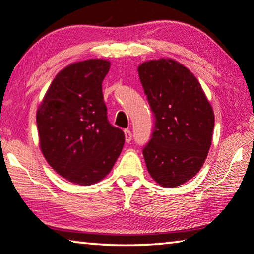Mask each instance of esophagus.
<instances>
[{
	"label": "esophagus",
	"mask_w": 254,
	"mask_h": 254,
	"mask_svg": "<svg viewBox=\"0 0 254 254\" xmlns=\"http://www.w3.org/2000/svg\"><path fill=\"white\" fill-rule=\"evenodd\" d=\"M124 134H126V141L130 142L132 140V133L130 130H124Z\"/></svg>",
	"instance_id": "obj_1"
}]
</instances>
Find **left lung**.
<instances>
[{
	"label": "left lung",
	"mask_w": 254,
	"mask_h": 254,
	"mask_svg": "<svg viewBox=\"0 0 254 254\" xmlns=\"http://www.w3.org/2000/svg\"><path fill=\"white\" fill-rule=\"evenodd\" d=\"M140 81L155 116L151 139L143 147L149 174L165 188L192 179L211 146L214 111L198 79L172 59L143 62Z\"/></svg>",
	"instance_id": "1"
}]
</instances>
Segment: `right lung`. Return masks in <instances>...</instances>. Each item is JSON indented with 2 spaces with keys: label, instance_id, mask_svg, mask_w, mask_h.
Instances as JSON below:
<instances>
[{
  "label": "right lung",
  "instance_id": "obj_1",
  "mask_svg": "<svg viewBox=\"0 0 254 254\" xmlns=\"http://www.w3.org/2000/svg\"><path fill=\"white\" fill-rule=\"evenodd\" d=\"M111 63L91 59L59 72L37 110L39 146L47 163L72 183L91 185L112 171L126 135L107 120L103 80Z\"/></svg>",
  "mask_w": 254,
  "mask_h": 254
}]
</instances>
